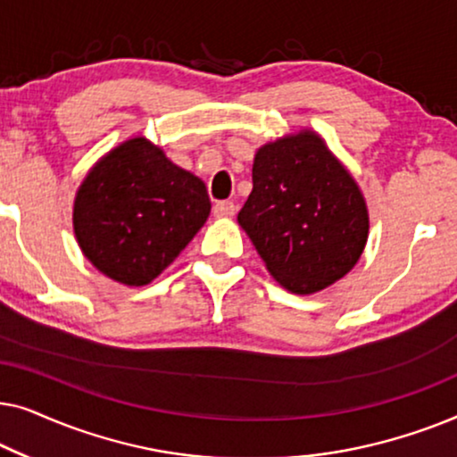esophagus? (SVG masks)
<instances>
[{"mask_svg":"<svg viewBox=\"0 0 457 457\" xmlns=\"http://www.w3.org/2000/svg\"><path fill=\"white\" fill-rule=\"evenodd\" d=\"M237 205L233 202H216L214 205V216L216 218H230L235 216Z\"/></svg>","mask_w":457,"mask_h":457,"instance_id":"obj_1","label":"esophagus"}]
</instances>
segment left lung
<instances>
[{
  "mask_svg": "<svg viewBox=\"0 0 457 457\" xmlns=\"http://www.w3.org/2000/svg\"><path fill=\"white\" fill-rule=\"evenodd\" d=\"M253 189L239 216L268 272L310 295L345 277L368 241V208L358 183L314 130L258 149Z\"/></svg>",
  "mask_w": 457,
  "mask_h": 457,
  "instance_id": "1",
  "label": "left lung"
}]
</instances>
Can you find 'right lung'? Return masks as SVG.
Masks as SVG:
<instances>
[{
  "mask_svg": "<svg viewBox=\"0 0 457 457\" xmlns=\"http://www.w3.org/2000/svg\"><path fill=\"white\" fill-rule=\"evenodd\" d=\"M204 180L135 137L105 154L74 197V237L112 280L152 283L210 216Z\"/></svg>",
  "mask_w": 457,
  "mask_h": 457,
  "instance_id": "1",
  "label": "right lung"
}]
</instances>
